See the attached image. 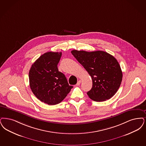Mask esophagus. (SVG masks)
<instances>
[{"mask_svg": "<svg viewBox=\"0 0 146 146\" xmlns=\"http://www.w3.org/2000/svg\"><path fill=\"white\" fill-rule=\"evenodd\" d=\"M81 82H82V81L80 80H79V81H78L77 82V84H76V85H78V86H79V85H80V84H81Z\"/></svg>", "mask_w": 146, "mask_h": 146, "instance_id": "1", "label": "esophagus"}]
</instances>
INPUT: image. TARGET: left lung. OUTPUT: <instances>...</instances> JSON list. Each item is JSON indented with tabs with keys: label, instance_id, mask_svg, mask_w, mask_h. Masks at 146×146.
I'll use <instances>...</instances> for the list:
<instances>
[{
	"label": "left lung",
	"instance_id": "left-lung-1",
	"mask_svg": "<svg viewBox=\"0 0 146 146\" xmlns=\"http://www.w3.org/2000/svg\"><path fill=\"white\" fill-rule=\"evenodd\" d=\"M71 52L92 78V88L87 93L88 97L96 102H103L113 97L122 80V72L116 59L100 50H73Z\"/></svg>",
	"mask_w": 146,
	"mask_h": 146
}]
</instances>
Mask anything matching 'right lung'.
Wrapping results in <instances>:
<instances>
[{"mask_svg": "<svg viewBox=\"0 0 146 146\" xmlns=\"http://www.w3.org/2000/svg\"><path fill=\"white\" fill-rule=\"evenodd\" d=\"M61 52H46L32 64L29 73L30 87L41 102L50 105L61 102L73 88L58 64Z\"/></svg>", "mask_w": 146, "mask_h": 146, "instance_id": "1", "label": "right lung"}]
</instances>
